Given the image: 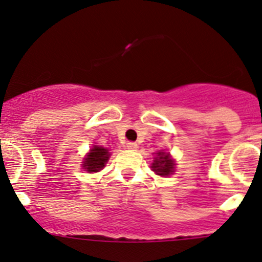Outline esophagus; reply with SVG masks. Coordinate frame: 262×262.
Wrapping results in <instances>:
<instances>
[{"instance_id": "1", "label": "esophagus", "mask_w": 262, "mask_h": 262, "mask_svg": "<svg viewBox=\"0 0 262 262\" xmlns=\"http://www.w3.org/2000/svg\"><path fill=\"white\" fill-rule=\"evenodd\" d=\"M126 148L130 150H136L137 148H138V146H137L136 142H128V143H126Z\"/></svg>"}]
</instances>
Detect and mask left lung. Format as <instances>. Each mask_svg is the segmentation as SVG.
I'll return each mask as SVG.
<instances>
[{"label":"left lung","instance_id":"obj_1","mask_svg":"<svg viewBox=\"0 0 262 262\" xmlns=\"http://www.w3.org/2000/svg\"><path fill=\"white\" fill-rule=\"evenodd\" d=\"M152 168L157 175L168 176L171 172H173V161L170 160L168 155L160 152L158 157H156V161L153 162Z\"/></svg>","mask_w":262,"mask_h":262}]
</instances>
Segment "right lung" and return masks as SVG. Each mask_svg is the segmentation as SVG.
Here are the masks:
<instances>
[{"mask_svg": "<svg viewBox=\"0 0 262 262\" xmlns=\"http://www.w3.org/2000/svg\"><path fill=\"white\" fill-rule=\"evenodd\" d=\"M107 160H109V152L106 148L95 146L84 158L83 168L89 172H97L104 167Z\"/></svg>", "mask_w": 262, "mask_h": 262, "instance_id": "1", "label": "right lung"}]
</instances>
